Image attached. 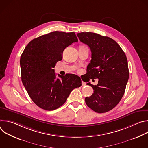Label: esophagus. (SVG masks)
I'll return each instance as SVG.
<instances>
[{
  "instance_id": "1",
  "label": "esophagus",
  "mask_w": 148,
  "mask_h": 148,
  "mask_svg": "<svg viewBox=\"0 0 148 148\" xmlns=\"http://www.w3.org/2000/svg\"><path fill=\"white\" fill-rule=\"evenodd\" d=\"M82 85L83 86H86V83L84 82H83V81H82Z\"/></svg>"
}]
</instances>
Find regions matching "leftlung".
<instances>
[{"mask_svg":"<svg viewBox=\"0 0 148 148\" xmlns=\"http://www.w3.org/2000/svg\"><path fill=\"white\" fill-rule=\"evenodd\" d=\"M77 35L91 51L87 74L91 79H98L96 86L87 84L92 87L94 93L85 98L86 103L96 112H108L116 107L125 91L130 75L126 56L110 37L91 32H81Z\"/></svg>","mask_w":148,"mask_h":148,"instance_id":"left-lung-1","label":"left lung"}]
</instances>
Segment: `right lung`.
<instances>
[{
	"mask_svg": "<svg viewBox=\"0 0 148 148\" xmlns=\"http://www.w3.org/2000/svg\"><path fill=\"white\" fill-rule=\"evenodd\" d=\"M78 41L74 32H53L32 40L20 60L21 77L29 95L40 108L52 111L64 104L70 92L81 86L75 74H58L54 68L62 58V52Z\"/></svg>",
	"mask_w": 148,
	"mask_h": 148,
	"instance_id": "1",
	"label": "right lung"
}]
</instances>
